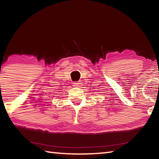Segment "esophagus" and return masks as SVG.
<instances>
[{
    "label": "esophagus",
    "instance_id": "34e87169",
    "mask_svg": "<svg viewBox=\"0 0 159 159\" xmlns=\"http://www.w3.org/2000/svg\"><path fill=\"white\" fill-rule=\"evenodd\" d=\"M73 85L74 86V87H80V85H81V83H80V82L79 81H77V82H75L73 83Z\"/></svg>",
    "mask_w": 159,
    "mask_h": 159
}]
</instances>
